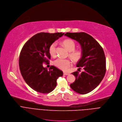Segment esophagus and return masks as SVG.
<instances>
[{"mask_svg":"<svg viewBox=\"0 0 122 122\" xmlns=\"http://www.w3.org/2000/svg\"><path fill=\"white\" fill-rule=\"evenodd\" d=\"M63 75H65V76H67V75H69L70 74H69V73H67V72H63Z\"/></svg>","mask_w":122,"mask_h":122,"instance_id":"34e87169","label":"esophagus"}]
</instances>
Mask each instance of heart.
Returning <instances> with one entry per match:
<instances>
[{
	"mask_svg": "<svg viewBox=\"0 0 122 122\" xmlns=\"http://www.w3.org/2000/svg\"><path fill=\"white\" fill-rule=\"evenodd\" d=\"M63 44L70 51V57L75 61H79L82 57L83 52L80 50H75L76 44L75 42L71 39H67L63 41ZM57 43L54 42L52 43L49 46L48 51L50 55L52 57H55L56 54V50ZM54 64L58 68L63 71H66L71 65V61L69 59L59 58L54 61Z\"/></svg>",
	"mask_w": 122,
	"mask_h": 122,
	"instance_id": "b5f03b06",
	"label": "heart"
}]
</instances>
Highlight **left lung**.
Returning a JSON list of instances; mask_svg holds the SVG:
<instances>
[{
    "label": "left lung",
    "instance_id": "1",
    "mask_svg": "<svg viewBox=\"0 0 122 122\" xmlns=\"http://www.w3.org/2000/svg\"><path fill=\"white\" fill-rule=\"evenodd\" d=\"M65 36L77 41L81 45L83 56L76 66L84 70L71 74L76 77L70 85L72 90L80 94H87L98 86L106 72V58L102 47L92 36L84 33H66Z\"/></svg>",
    "mask_w": 122,
    "mask_h": 122
}]
</instances>
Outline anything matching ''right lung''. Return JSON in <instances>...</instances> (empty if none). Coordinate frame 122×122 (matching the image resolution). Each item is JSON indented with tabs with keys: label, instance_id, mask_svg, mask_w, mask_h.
I'll return each mask as SVG.
<instances>
[{
	"label": "right lung",
	"instance_id": "add662e5",
	"mask_svg": "<svg viewBox=\"0 0 122 122\" xmlns=\"http://www.w3.org/2000/svg\"><path fill=\"white\" fill-rule=\"evenodd\" d=\"M64 33H38L29 39L23 46L19 57L21 75L25 82L33 89L41 93H48L57 86L58 77L63 72L54 66L49 70L43 63H49L51 55L48 48Z\"/></svg>",
	"mask_w": 122,
	"mask_h": 122
}]
</instances>
